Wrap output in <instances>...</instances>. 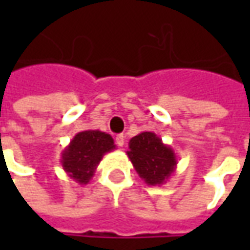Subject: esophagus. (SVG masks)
Segmentation results:
<instances>
[{"label": "esophagus", "instance_id": "1", "mask_svg": "<svg viewBox=\"0 0 250 250\" xmlns=\"http://www.w3.org/2000/svg\"><path fill=\"white\" fill-rule=\"evenodd\" d=\"M115 141H116V145H118L119 147L125 146V135H123V134H119V135L116 136V139H115Z\"/></svg>", "mask_w": 250, "mask_h": 250}]
</instances>
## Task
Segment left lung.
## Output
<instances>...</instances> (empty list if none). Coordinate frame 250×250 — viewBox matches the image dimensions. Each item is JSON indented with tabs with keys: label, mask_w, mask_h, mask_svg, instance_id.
Here are the masks:
<instances>
[{
	"label": "left lung",
	"mask_w": 250,
	"mask_h": 250,
	"mask_svg": "<svg viewBox=\"0 0 250 250\" xmlns=\"http://www.w3.org/2000/svg\"><path fill=\"white\" fill-rule=\"evenodd\" d=\"M127 155L138 175L148 186H161L175 173L177 155L151 131H143L128 142Z\"/></svg>",
	"instance_id": "8db88e82"
}]
</instances>
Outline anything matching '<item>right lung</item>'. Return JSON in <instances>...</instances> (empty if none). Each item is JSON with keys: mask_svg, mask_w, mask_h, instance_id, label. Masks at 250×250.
I'll return each instance as SVG.
<instances>
[{"mask_svg": "<svg viewBox=\"0 0 250 250\" xmlns=\"http://www.w3.org/2000/svg\"><path fill=\"white\" fill-rule=\"evenodd\" d=\"M112 136L99 130L82 131L73 136L62 152V166L68 177L77 184L87 185L107 152L114 151Z\"/></svg>", "mask_w": 250, "mask_h": 250, "instance_id": "obj_1", "label": "right lung"}]
</instances>
